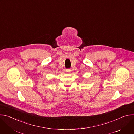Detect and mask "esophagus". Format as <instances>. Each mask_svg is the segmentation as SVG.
Returning <instances> with one entry per match:
<instances>
[{
  "mask_svg": "<svg viewBox=\"0 0 134 134\" xmlns=\"http://www.w3.org/2000/svg\"><path fill=\"white\" fill-rule=\"evenodd\" d=\"M66 72H70V71H71V70H70V69H66Z\"/></svg>",
  "mask_w": 134,
  "mask_h": 134,
  "instance_id": "34e87169",
  "label": "esophagus"
}]
</instances>
